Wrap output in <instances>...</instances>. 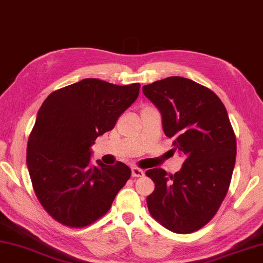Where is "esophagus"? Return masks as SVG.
<instances>
[{
  "mask_svg": "<svg viewBox=\"0 0 263 263\" xmlns=\"http://www.w3.org/2000/svg\"><path fill=\"white\" fill-rule=\"evenodd\" d=\"M131 173H132V177H135V178H138V177H143L144 176V171L138 168V167H132L131 168Z\"/></svg>",
  "mask_w": 263,
  "mask_h": 263,
  "instance_id": "34e87169",
  "label": "esophagus"
}]
</instances>
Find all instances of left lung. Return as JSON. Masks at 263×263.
Instances as JSON below:
<instances>
[{
    "label": "left lung",
    "instance_id": "1",
    "mask_svg": "<svg viewBox=\"0 0 263 263\" xmlns=\"http://www.w3.org/2000/svg\"><path fill=\"white\" fill-rule=\"evenodd\" d=\"M161 112L162 128L173 138L172 152L185 154L181 170L167 174L149 168L156 189L149 214L168 231L189 234L213 219L221 206L236 157V139L226 107L213 91L189 78L172 76L144 85Z\"/></svg>",
    "mask_w": 263,
    "mask_h": 263
}]
</instances>
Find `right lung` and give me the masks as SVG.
I'll use <instances>...</instances> for the list:
<instances>
[{
	"instance_id": "1",
	"label": "right lung",
	"mask_w": 263,
	"mask_h": 263,
	"mask_svg": "<svg viewBox=\"0 0 263 263\" xmlns=\"http://www.w3.org/2000/svg\"><path fill=\"white\" fill-rule=\"evenodd\" d=\"M139 87L85 78L53 91L42 104L29 136L27 166L37 199L57 222L82 228L97 221L130 179L131 170L120 161L91 165L90 148L115 127Z\"/></svg>"
}]
</instances>
